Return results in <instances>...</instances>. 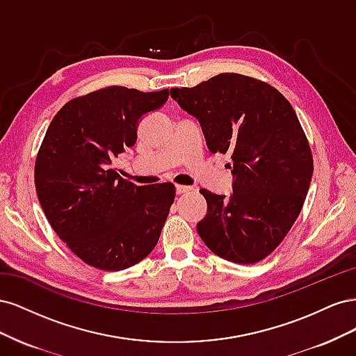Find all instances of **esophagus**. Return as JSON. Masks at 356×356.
<instances>
[{"mask_svg": "<svg viewBox=\"0 0 356 356\" xmlns=\"http://www.w3.org/2000/svg\"><path fill=\"white\" fill-rule=\"evenodd\" d=\"M175 190H177V195H186V193H190L193 188L187 186H177Z\"/></svg>", "mask_w": 356, "mask_h": 356, "instance_id": "obj_1", "label": "esophagus"}]
</instances>
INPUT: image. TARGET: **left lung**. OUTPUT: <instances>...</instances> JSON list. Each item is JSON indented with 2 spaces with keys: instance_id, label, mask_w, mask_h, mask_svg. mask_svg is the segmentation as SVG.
<instances>
[{
  "instance_id": "8db88e82",
  "label": "left lung",
  "mask_w": 356,
  "mask_h": 356,
  "mask_svg": "<svg viewBox=\"0 0 356 356\" xmlns=\"http://www.w3.org/2000/svg\"><path fill=\"white\" fill-rule=\"evenodd\" d=\"M170 96L199 122L211 153L232 156L233 195L200 190L208 211L199 236L224 260H263L293 227L314 174L294 108L270 84L229 72Z\"/></svg>"
}]
</instances>
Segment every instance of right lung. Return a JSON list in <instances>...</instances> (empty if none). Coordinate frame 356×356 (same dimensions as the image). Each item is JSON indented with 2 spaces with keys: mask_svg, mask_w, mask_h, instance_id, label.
<instances>
[{
  "mask_svg": "<svg viewBox=\"0 0 356 356\" xmlns=\"http://www.w3.org/2000/svg\"><path fill=\"white\" fill-rule=\"evenodd\" d=\"M168 98V89L111 86L67 102L47 129L35 161L37 196L53 230L89 266L123 270L157 245L174 184L139 187L111 163L135 145L143 117Z\"/></svg>",
  "mask_w": 356,
  "mask_h": 356,
  "instance_id": "add662e5",
  "label": "right lung"
}]
</instances>
